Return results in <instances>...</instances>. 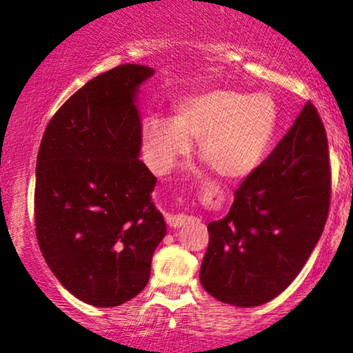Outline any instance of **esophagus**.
<instances>
[{
	"label": "esophagus",
	"mask_w": 353,
	"mask_h": 353,
	"mask_svg": "<svg viewBox=\"0 0 353 353\" xmlns=\"http://www.w3.org/2000/svg\"><path fill=\"white\" fill-rule=\"evenodd\" d=\"M190 219H192V217L185 216V214H174V216L165 217V222H168L169 228L177 229V228H182V225L188 224Z\"/></svg>",
	"instance_id": "esophagus-1"
}]
</instances>
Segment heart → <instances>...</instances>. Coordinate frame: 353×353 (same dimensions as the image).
I'll list each match as a JSON object with an SVG mask.
<instances>
[{
	"label": "heart",
	"instance_id": "1",
	"mask_svg": "<svg viewBox=\"0 0 353 353\" xmlns=\"http://www.w3.org/2000/svg\"><path fill=\"white\" fill-rule=\"evenodd\" d=\"M277 128V103L265 92L250 96L229 88L197 92L177 104L176 119L148 121V163L157 174H168L190 152L192 141H201L199 156L219 176L242 181L264 163Z\"/></svg>",
	"mask_w": 353,
	"mask_h": 353
}]
</instances>
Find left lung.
<instances>
[{"instance_id":"1","label":"left lung","mask_w":353,"mask_h":353,"mask_svg":"<svg viewBox=\"0 0 353 353\" xmlns=\"http://www.w3.org/2000/svg\"><path fill=\"white\" fill-rule=\"evenodd\" d=\"M329 204L325 128L307 103L277 148L234 192L228 216L209 222L199 272L204 290L236 307L272 301L317 245Z\"/></svg>"}]
</instances>
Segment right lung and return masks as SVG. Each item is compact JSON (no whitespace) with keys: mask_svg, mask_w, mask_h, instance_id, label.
<instances>
[{"mask_svg":"<svg viewBox=\"0 0 353 353\" xmlns=\"http://www.w3.org/2000/svg\"><path fill=\"white\" fill-rule=\"evenodd\" d=\"M123 64L88 81L48 124L36 161L34 221L44 261L79 301L116 307L148 285L165 236L152 202L156 177L139 161L141 84Z\"/></svg>","mask_w":353,"mask_h":353,"instance_id":"add662e5","label":"right lung"}]
</instances>
